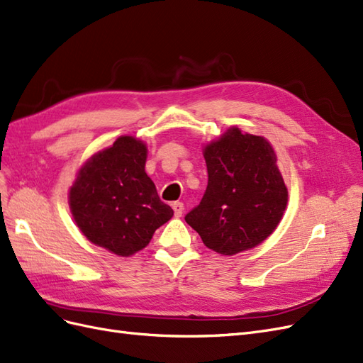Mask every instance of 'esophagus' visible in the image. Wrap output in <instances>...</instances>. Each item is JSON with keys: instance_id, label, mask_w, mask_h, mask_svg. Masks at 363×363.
Wrapping results in <instances>:
<instances>
[{"instance_id": "esophagus-1", "label": "esophagus", "mask_w": 363, "mask_h": 363, "mask_svg": "<svg viewBox=\"0 0 363 363\" xmlns=\"http://www.w3.org/2000/svg\"><path fill=\"white\" fill-rule=\"evenodd\" d=\"M172 208H174V215L177 216V218H180V216L183 215V211H184V206H183V203H180V201H175V203L172 204Z\"/></svg>"}]
</instances>
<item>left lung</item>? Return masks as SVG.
<instances>
[{
  "instance_id": "8db88e82",
  "label": "left lung",
  "mask_w": 363,
  "mask_h": 363,
  "mask_svg": "<svg viewBox=\"0 0 363 363\" xmlns=\"http://www.w3.org/2000/svg\"><path fill=\"white\" fill-rule=\"evenodd\" d=\"M203 155L207 188L186 223L219 255L257 247L276 230L288 204L276 151L265 138L230 127Z\"/></svg>"
}]
</instances>
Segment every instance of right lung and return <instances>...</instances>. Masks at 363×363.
I'll list each match as a JSON object with an SVG mask.
<instances>
[{"instance_id":"add662e5","label":"right lung","mask_w":363,"mask_h":363,"mask_svg":"<svg viewBox=\"0 0 363 363\" xmlns=\"http://www.w3.org/2000/svg\"><path fill=\"white\" fill-rule=\"evenodd\" d=\"M147 145L119 136L77 172L69 188V208L80 232L92 244L128 257L145 248L174 211L160 201L145 172Z\"/></svg>"}]
</instances>
